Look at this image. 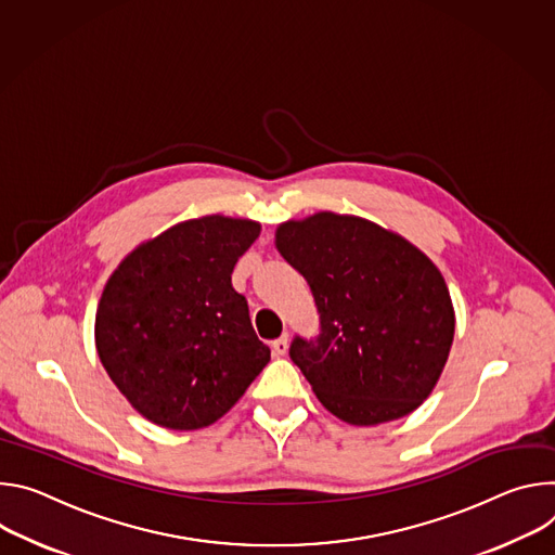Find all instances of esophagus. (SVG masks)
<instances>
[{
  "label": "esophagus",
  "instance_id": "1",
  "mask_svg": "<svg viewBox=\"0 0 555 555\" xmlns=\"http://www.w3.org/2000/svg\"><path fill=\"white\" fill-rule=\"evenodd\" d=\"M271 348H273V352H275L278 357H284V354H286V350H288V335L278 337V339L271 344Z\"/></svg>",
  "mask_w": 555,
  "mask_h": 555
}]
</instances>
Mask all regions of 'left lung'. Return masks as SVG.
<instances>
[{"label": "left lung", "instance_id": "1", "mask_svg": "<svg viewBox=\"0 0 555 555\" xmlns=\"http://www.w3.org/2000/svg\"><path fill=\"white\" fill-rule=\"evenodd\" d=\"M275 246L315 297L320 335L295 337L291 359L322 405L350 425L416 410L454 341V306L437 264L399 233L333 211L282 222Z\"/></svg>", "mask_w": 555, "mask_h": 555}]
</instances>
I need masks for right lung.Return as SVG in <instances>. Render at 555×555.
<instances>
[{
  "mask_svg": "<svg viewBox=\"0 0 555 555\" xmlns=\"http://www.w3.org/2000/svg\"><path fill=\"white\" fill-rule=\"evenodd\" d=\"M260 222L203 216L139 244L99 299L94 341L105 373L132 408L169 429L224 416L271 359L231 286Z\"/></svg>",
  "mask_w": 555,
  "mask_h": 555,
  "instance_id": "right-lung-1",
  "label": "right lung"
}]
</instances>
